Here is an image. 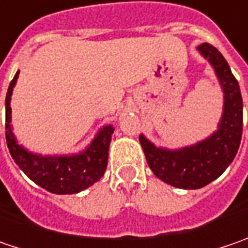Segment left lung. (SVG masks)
Listing matches in <instances>:
<instances>
[{
    "label": "left lung",
    "instance_id": "left-lung-1",
    "mask_svg": "<svg viewBox=\"0 0 248 248\" xmlns=\"http://www.w3.org/2000/svg\"><path fill=\"white\" fill-rule=\"evenodd\" d=\"M198 50L214 65L225 92L219 130L211 138L180 151L159 149L140 137L146 162L156 177L184 190H197L217 179L237 154L243 132L242 93L229 64L212 44L202 43Z\"/></svg>",
    "mask_w": 248,
    "mask_h": 248
}]
</instances>
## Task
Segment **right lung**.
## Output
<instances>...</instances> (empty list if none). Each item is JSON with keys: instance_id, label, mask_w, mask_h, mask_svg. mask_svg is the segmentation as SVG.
I'll return each instance as SVG.
<instances>
[{"instance_id": "right-lung-1", "label": "right lung", "mask_w": 248, "mask_h": 248, "mask_svg": "<svg viewBox=\"0 0 248 248\" xmlns=\"http://www.w3.org/2000/svg\"><path fill=\"white\" fill-rule=\"evenodd\" d=\"M19 72L8 88L5 99V138L9 154L22 171L44 190L54 194H75L92 186L105 174L108 159V145L114 128L107 125L97 134L92 145L75 156H39L31 155L16 143L11 131V94L16 83Z\"/></svg>"}]
</instances>
